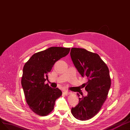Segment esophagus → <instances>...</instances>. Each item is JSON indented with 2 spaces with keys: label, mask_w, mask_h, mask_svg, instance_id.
I'll list each match as a JSON object with an SVG mask.
<instances>
[{
  "label": "esophagus",
  "mask_w": 130,
  "mask_h": 130,
  "mask_svg": "<svg viewBox=\"0 0 130 130\" xmlns=\"http://www.w3.org/2000/svg\"><path fill=\"white\" fill-rule=\"evenodd\" d=\"M63 92H64V94L65 95H69V94H70V92L68 90H63Z\"/></svg>",
  "instance_id": "1"
}]
</instances>
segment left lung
I'll use <instances>...</instances> for the list:
<instances>
[{
	"label": "left lung",
	"mask_w": 130,
	"mask_h": 130,
	"mask_svg": "<svg viewBox=\"0 0 130 130\" xmlns=\"http://www.w3.org/2000/svg\"><path fill=\"white\" fill-rule=\"evenodd\" d=\"M70 55L80 75L88 78L83 84L88 95L81 94L82 97L71 112L77 119L89 120L98 113L107 98L111 85L109 69L98 54L85 49L72 48ZM77 95L80 97L78 93Z\"/></svg>",
	"instance_id": "8db88e82"
}]
</instances>
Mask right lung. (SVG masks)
Segmentation results:
<instances>
[{
  "instance_id": "right-lung-1",
  "label": "right lung",
  "mask_w": 130,
  "mask_h": 130,
  "mask_svg": "<svg viewBox=\"0 0 130 130\" xmlns=\"http://www.w3.org/2000/svg\"><path fill=\"white\" fill-rule=\"evenodd\" d=\"M70 51V48L51 47L33 54L24 66L21 84L26 101L39 116L50 114L55 100L62 94L59 89L51 88L44 82L55 62L67 55Z\"/></svg>"
}]
</instances>
